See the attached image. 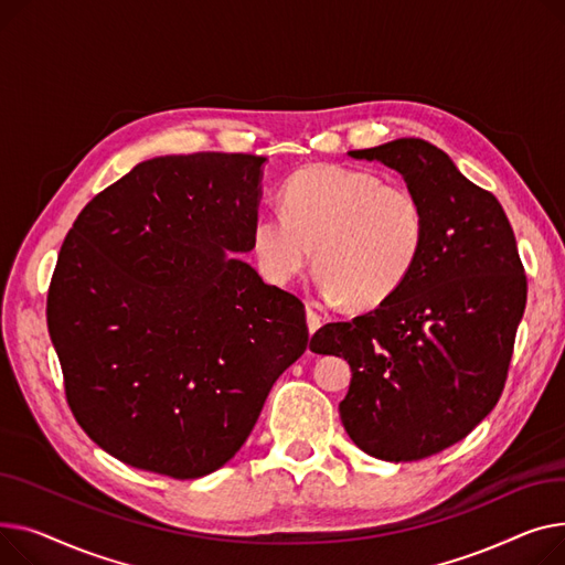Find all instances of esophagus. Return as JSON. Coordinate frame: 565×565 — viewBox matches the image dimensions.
Returning a JSON list of instances; mask_svg holds the SVG:
<instances>
[{
  "label": "esophagus",
  "instance_id": "esophagus-1",
  "mask_svg": "<svg viewBox=\"0 0 565 565\" xmlns=\"http://www.w3.org/2000/svg\"><path fill=\"white\" fill-rule=\"evenodd\" d=\"M306 315H308V328H310V335H312L315 330H319V326H321V317L317 315V310L312 308V303L306 306Z\"/></svg>",
  "mask_w": 565,
  "mask_h": 565
}]
</instances>
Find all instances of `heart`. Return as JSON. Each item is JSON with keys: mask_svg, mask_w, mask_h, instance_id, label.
Listing matches in <instances>:
<instances>
[{"mask_svg": "<svg viewBox=\"0 0 565 565\" xmlns=\"http://www.w3.org/2000/svg\"><path fill=\"white\" fill-rule=\"evenodd\" d=\"M280 214L253 223V253L264 278L287 285L315 276L328 301L367 312L387 303L415 274L426 248L428 214L404 182L338 163L296 171L280 191Z\"/></svg>", "mask_w": 565, "mask_h": 565, "instance_id": "b5f03b06", "label": "heart"}]
</instances>
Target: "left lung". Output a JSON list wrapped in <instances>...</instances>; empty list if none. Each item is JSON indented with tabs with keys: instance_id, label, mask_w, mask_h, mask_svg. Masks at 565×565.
<instances>
[{
	"instance_id": "obj_1",
	"label": "left lung",
	"mask_w": 565,
	"mask_h": 565,
	"mask_svg": "<svg viewBox=\"0 0 565 565\" xmlns=\"http://www.w3.org/2000/svg\"><path fill=\"white\" fill-rule=\"evenodd\" d=\"M351 157L390 166L422 195L426 248L387 303L326 323L310 347L351 364L340 404L349 438L381 460H422L466 438L500 402L526 276L500 201L440 148L399 139Z\"/></svg>"
}]
</instances>
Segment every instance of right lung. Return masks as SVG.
Returning a JSON list of instances; mask_svg holds the SVG:
<instances>
[{
    "instance_id": "right-lung-1",
    "label": "right lung",
    "mask_w": 565,
    "mask_h": 565,
    "mask_svg": "<svg viewBox=\"0 0 565 565\" xmlns=\"http://www.w3.org/2000/svg\"><path fill=\"white\" fill-rule=\"evenodd\" d=\"M264 157L135 166L63 239L47 328L86 436L131 468L205 477L239 451L308 347L301 298L264 285L253 248Z\"/></svg>"
}]
</instances>
